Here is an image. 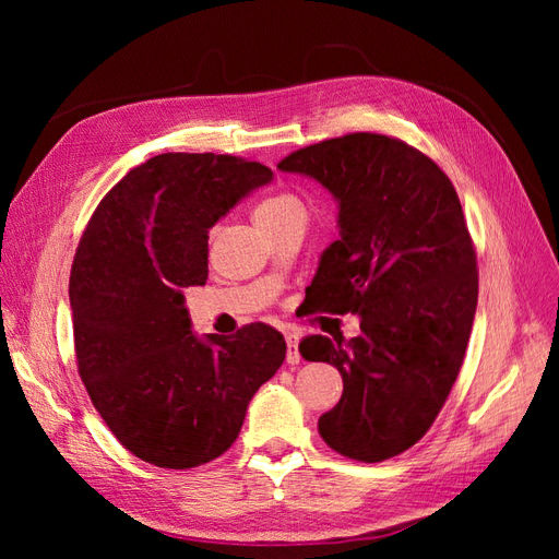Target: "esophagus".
<instances>
[{
    "instance_id": "obj_1",
    "label": "esophagus",
    "mask_w": 559,
    "mask_h": 559,
    "mask_svg": "<svg viewBox=\"0 0 559 559\" xmlns=\"http://www.w3.org/2000/svg\"><path fill=\"white\" fill-rule=\"evenodd\" d=\"M286 361L292 366L300 364V352H298V333L296 331H286Z\"/></svg>"
}]
</instances>
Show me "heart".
I'll return each instance as SVG.
<instances>
[{
	"label": "heart",
	"instance_id": "obj_1",
	"mask_svg": "<svg viewBox=\"0 0 559 559\" xmlns=\"http://www.w3.org/2000/svg\"><path fill=\"white\" fill-rule=\"evenodd\" d=\"M292 212H306L302 210V202L292 193H275L259 202L253 216H257V222H265V218H277Z\"/></svg>",
	"mask_w": 559,
	"mask_h": 559
}]
</instances>
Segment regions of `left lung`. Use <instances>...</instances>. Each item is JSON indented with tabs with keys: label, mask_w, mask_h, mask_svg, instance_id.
I'll return each instance as SVG.
<instances>
[{
	"label": "left lung",
	"mask_w": 559,
	"mask_h": 559,
	"mask_svg": "<svg viewBox=\"0 0 559 559\" xmlns=\"http://www.w3.org/2000/svg\"><path fill=\"white\" fill-rule=\"evenodd\" d=\"M337 202V238L310 284L317 310L359 314L361 333L310 335L306 361L341 370L343 396L319 417L326 445L384 462L413 448L460 376L478 306L476 251L452 181L386 134L354 132L286 156Z\"/></svg>",
	"instance_id": "left-lung-1"
}]
</instances>
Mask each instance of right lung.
Here are the masks:
<instances>
[{
    "instance_id": "obj_1",
    "label": "right lung",
    "mask_w": 559,
    "mask_h": 559,
    "mask_svg": "<svg viewBox=\"0 0 559 559\" xmlns=\"http://www.w3.org/2000/svg\"><path fill=\"white\" fill-rule=\"evenodd\" d=\"M270 179L235 156L160 154L132 167L83 230L70 277L79 376L111 433L148 464L193 468L224 454L286 357L265 324L200 337L183 298L207 282L210 228Z\"/></svg>"
}]
</instances>
